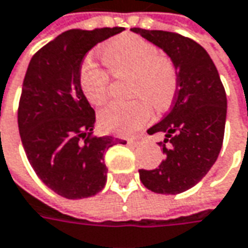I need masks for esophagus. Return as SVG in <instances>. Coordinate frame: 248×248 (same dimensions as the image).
<instances>
[{
	"label": "esophagus",
	"instance_id": "34e87169",
	"mask_svg": "<svg viewBox=\"0 0 248 248\" xmlns=\"http://www.w3.org/2000/svg\"><path fill=\"white\" fill-rule=\"evenodd\" d=\"M143 140V135L142 134H140V135H137V137H134V138H130L128 140V143H134V145H137V143H140V142H142Z\"/></svg>",
	"mask_w": 248,
	"mask_h": 248
}]
</instances>
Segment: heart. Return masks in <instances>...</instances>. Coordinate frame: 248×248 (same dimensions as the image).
I'll return each mask as SVG.
<instances>
[{
  "label": "heart",
  "mask_w": 248,
  "mask_h": 248,
  "mask_svg": "<svg viewBox=\"0 0 248 248\" xmlns=\"http://www.w3.org/2000/svg\"><path fill=\"white\" fill-rule=\"evenodd\" d=\"M106 67L116 77H131L132 102H113L100 111V123L107 131L127 135L140 130L152 118V105L166 107L176 92L177 77L170 60L160 56L155 44L134 34H121L106 43L100 51ZM81 86L92 105H103L108 93V74L86 60L81 68Z\"/></svg>",
  "instance_id": "b5f03b06"
}]
</instances>
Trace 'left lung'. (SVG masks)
<instances>
[{
  "label": "left lung",
  "mask_w": 248,
  "mask_h": 248,
  "mask_svg": "<svg viewBox=\"0 0 248 248\" xmlns=\"http://www.w3.org/2000/svg\"><path fill=\"white\" fill-rule=\"evenodd\" d=\"M131 31L163 50L177 75V92L170 111L148 134H163L157 142L165 159L154 170H140V179L151 191L176 195L194 187L217 162L228 111L219 72L202 46L177 33Z\"/></svg>",
  "instance_id": "obj_1"
}]
</instances>
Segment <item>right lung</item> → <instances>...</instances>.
I'll list each match as a JSON object with an SVG mask.
<instances>
[{
  "instance_id": "1",
  "label": "right lung",
  "mask_w": 248,
  "mask_h": 248,
  "mask_svg": "<svg viewBox=\"0 0 248 248\" xmlns=\"http://www.w3.org/2000/svg\"><path fill=\"white\" fill-rule=\"evenodd\" d=\"M123 28L71 29L31 57L19 102V134L39 179L68 200L93 197L103 190L105 152L113 137H92L96 116L81 86L83 58L96 44Z\"/></svg>"
}]
</instances>
